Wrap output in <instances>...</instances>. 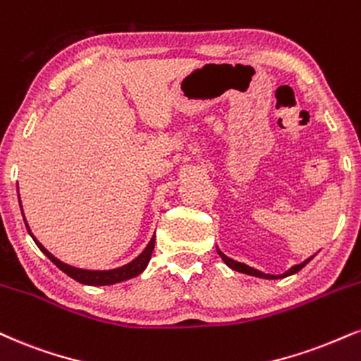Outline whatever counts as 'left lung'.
Masks as SVG:
<instances>
[{
  "mask_svg": "<svg viewBox=\"0 0 361 361\" xmlns=\"http://www.w3.org/2000/svg\"><path fill=\"white\" fill-rule=\"evenodd\" d=\"M216 252H219V255L220 257H222V260L225 264H227V266L232 269V271H237V272H242V274H247V276H254V277H260V279H282V277H288V276H293V274H296V272H299L301 271L302 267L306 266L307 262H310V260L314 257V255H311L310 259H306L305 262H301V264H296V266H293L290 269H288V271L286 272H282V274H266V272H262V271H257V269H254V267H250V266H247V264H242V262H237V260H233V259H230V257H227V255L224 254L222 250L219 249V247H216Z\"/></svg>",
  "mask_w": 361,
  "mask_h": 361,
  "instance_id": "8db88e82",
  "label": "left lung"
}]
</instances>
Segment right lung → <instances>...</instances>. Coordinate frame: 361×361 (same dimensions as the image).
<instances>
[{
    "label": "right lung",
    "mask_w": 361,
    "mask_h": 361,
    "mask_svg": "<svg viewBox=\"0 0 361 361\" xmlns=\"http://www.w3.org/2000/svg\"><path fill=\"white\" fill-rule=\"evenodd\" d=\"M16 192H18V186H16ZM18 198H20V195H18ZM20 208H21V200H20ZM21 214H23V210H21ZM23 220H25V225H27L28 233L32 235L35 244L38 245V249H40L43 254H45L47 257H49L51 262H54L55 266L60 269V271H63L68 277H72V279H75L77 282H80V284H85V286H111V284H117V282L133 279V277L139 276L147 267V264H149V259H151V254H153V249H154L156 235L151 237V240L147 242L146 249L142 250L136 259H133L131 262L126 264V266L109 269V271H90V269H79V267L68 266V264H65L60 259H56L54 254H50V252L47 250L45 247H43L40 242L37 240V237L32 233L30 225L27 224V219H25V214H23Z\"/></svg>",
    "instance_id": "right-lung-1"
}]
</instances>
